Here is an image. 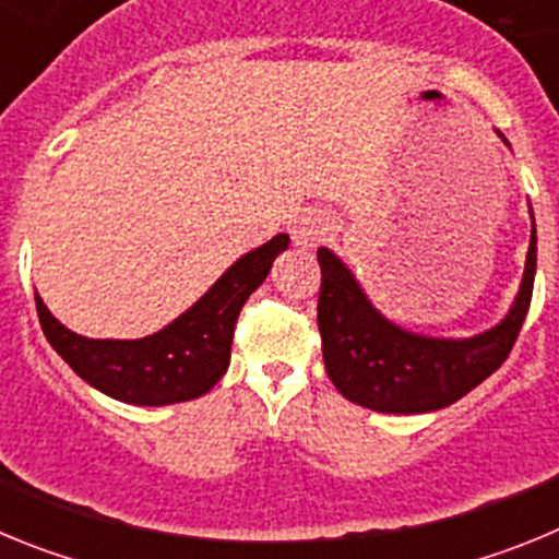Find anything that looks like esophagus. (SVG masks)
Segmentation results:
<instances>
[{"label": "esophagus", "instance_id": "1", "mask_svg": "<svg viewBox=\"0 0 559 559\" xmlns=\"http://www.w3.org/2000/svg\"><path fill=\"white\" fill-rule=\"evenodd\" d=\"M330 229V218L324 215L322 210H305L299 212L294 218V224H290V237H294L296 246H316L319 240H322L324 235H328Z\"/></svg>", "mask_w": 559, "mask_h": 559}]
</instances>
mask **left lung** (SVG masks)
Masks as SVG:
<instances>
[{
	"label": "left lung",
	"mask_w": 559,
	"mask_h": 559,
	"mask_svg": "<svg viewBox=\"0 0 559 559\" xmlns=\"http://www.w3.org/2000/svg\"><path fill=\"white\" fill-rule=\"evenodd\" d=\"M503 140V133H498ZM503 145L510 142L503 140ZM532 215V206H530ZM319 333L324 369L353 403L383 414H426L451 406L501 367L530 313L537 269V231L532 237L515 302L496 328L471 338L419 335L389 322L360 288L338 254L322 246Z\"/></svg>",
	"instance_id": "8db88e82"
}]
</instances>
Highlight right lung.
<instances>
[{
  "label": "right lung",
  "mask_w": 559,
  "mask_h": 559,
  "mask_svg": "<svg viewBox=\"0 0 559 559\" xmlns=\"http://www.w3.org/2000/svg\"><path fill=\"white\" fill-rule=\"evenodd\" d=\"M290 237L276 235L229 265L199 302L145 338H86L63 328L36 294L44 335L88 386L131 406H173L210 392L229 369L240 308Z\"/></svg>",
  "instance_id": "obj_1"
}]
</instances>
